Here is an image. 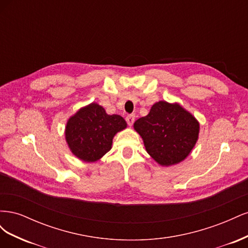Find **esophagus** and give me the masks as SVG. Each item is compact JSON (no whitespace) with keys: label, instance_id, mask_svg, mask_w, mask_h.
<instances>
[{"label":"esophagus","instance_id":"1","mask_svg":"<svg viewBox=\"0 0 248 248\" xmlns=\"http://www.w3.org/2000/svg\"><path fill=\"white\" fill-rule=\"evenodd\" d=\"M134 120H136V116H134V115H128L126 117V122L129 126H131L133 124Z\"/></svg>","mask_w":248,"mask_h":248}]
</instances>
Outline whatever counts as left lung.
<instances>
[{"instance_id":"1","label":"left lung","mask_w":248,"mask_h":248,"mask_svg":"<svg viewBox=\"0 0 248 248\" xmlns=\"http://www.w3.org/2000/svg\"><path fill=\"white\" fill-rule=\"evenodd\" d=\"M146 151L161 167L183 161L196 146L200 123L179 103L158 101L133 124Z\"/></svg>"}]
</instances>
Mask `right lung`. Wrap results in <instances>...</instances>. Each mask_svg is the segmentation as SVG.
<instances>
[{"instance_id": "obj_1", "label": "right lung", "mask_w": 248, "mask_h": 248, "mask_svg": "<svg viewBox=\"0 0 248 248\" xmlns=\"http://www.w3.org/2000/svg\"><path fill=\"white\" fill-rule=\"evenodd\" d=\"M127 127L119 115H108L95 102L79 108L67 121L65 139L70 151L85 162H95L111 149L112 139Z\"/></svg>"}]
</instances>
